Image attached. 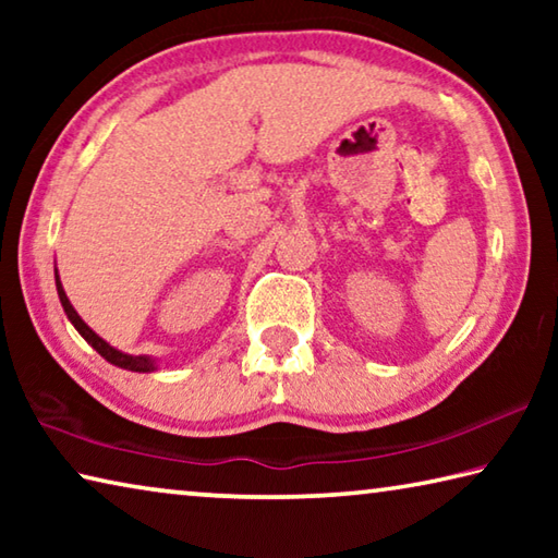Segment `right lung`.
I'll return each instance as SVG.
<instances>
[{
    "label": "right lung",
    "mask_w": 558,
    "mask_h": 558,
    "mask_svg": "<svg viewBox=\"0 0 558 558\" xmlns=\"http://www.w3.org/2000/svg\"><path fill=\"white\" fill-rule=\"evenodd\" d=\"M56 290H59L61 305H63V310H65V315H69V319L73 323V327L78 329L81 337L86 339V342H88L93 349H96V352H98L102 359H108L110 364H116V366H120V369H128V372H153V369H155V362H153V359H149V356L122 354V352H118V349H112V347L106 342V339H100L96 332H93V329L78 317V313H75L73 305L69 302V298H65V292H63V286H61L59 276H56Z\"/></svg>",
    "instance_id": "obj_1"
}]
</instances>
